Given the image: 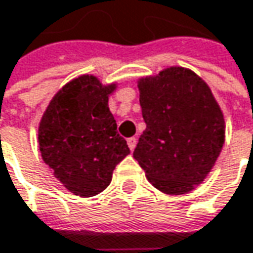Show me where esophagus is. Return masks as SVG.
Segmentation results:
<instances>
[{
    "mask_svg": "<svg viewBox=\"0 0 253 253\" xmlns=\"http://www.w3.org/2000/svg\"><path fill=\"white\" fill-rule=\"evenodd\" d=\"M127 144H128V148L133 151L134 148H136V144H137V138L136 137H130L127 138Z\"/></svg>",
    "mask_w": 253,
    "mask_h": 253,
    "instance_id": "34e87169",
    "label": "esophagus"
}]
</instances>
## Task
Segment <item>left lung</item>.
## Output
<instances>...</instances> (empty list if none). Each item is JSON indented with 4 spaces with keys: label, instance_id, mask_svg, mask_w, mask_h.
<instances>
[{
    "label": "left lung",
    "instance_id": "1",
    "mask_svg": "<svg viewBox=\"0 0 253 253\" xmlns=\"http://www.w3.org/2000/svg\"><path fill=\"white\" fill-rule=\"evenodd\" d=\"M146 130L133 157L153 187L169 195L197 188L225 143L224 113L201 76L170 66L137 79Z\"/></svg>",
    "mask_w": 253,
    "mask_h": 253
}]
</instances>
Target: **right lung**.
I'll return each instance as SVG.
<instances>
[{
	"label": "right lung",
	"mask_w": 253,
	"mask_h": 253,
	"mask_svg": "<svg viewBox=\"0 0 253 253\" xmlns=\"http://www.w3.org/2000/svg\"><path fill=\"white\" fill-rule=\"evenodd\" d=\"M117 82L81 75L50 99L38 126L42 160L62 185L82 198L109 187L116 166L130 154L117 134L109 97Z\"/></svg>",
	"instance_id": "add662e5"
}]
</instances>
